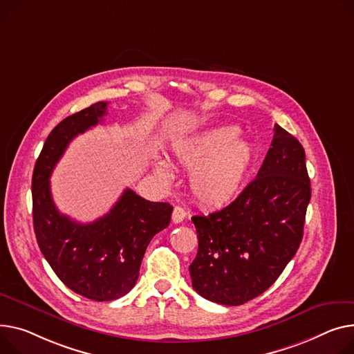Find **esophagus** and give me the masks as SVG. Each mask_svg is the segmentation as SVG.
<instances>
[{"instance_id": "obj_1", "label": "esophagus", "mask_w": 354, "mask_h": 354, "mask_svg": "<svg viewBox=\"0 0 354 354\" xmlns=\"http://www.w3.org/2000/svg\"><path fill=\"white\" fill-rule=\"evenodd\" d=\"M185 218H186V212H185L182 207L175 206L174 214H172V221H174V223H180Z\"/></svg>"}]
</instances>
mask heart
Returning <instances> with one entry per match:
<instances>
[{"label": "heart", "mask_w": 354, "mask_h": 354, "mask_svg": "<svg viewBox=\"0 0 354 354\" xmlns=\"http://www.w3.org/2000/svg\"><path fill=\"white\" fill-rule=\"evenodd\" d=\"M238 135L239 128L222 125L179 140L175 145L176 159L183 167L192 168L191 189L199 202L221 206L239 192L250 169L254 151L249 140ZM156 171L163 179L172 178L167 162L159 160Z\"/></svg>", "instance_id": "b5f03b06"}]
</instances>
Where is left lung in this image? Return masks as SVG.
Instances as JSON below:
<instances>
[{"mask_svg": "<svg viewBox=\"0 0 354 354\" xmlns=\"http://www.w3.org/2000/svg\"><path fill=\"white\" fill-rule=\"evenodd\" d=\"M310 179L299 140L277 124L256 178L226 207L192 216L198 253L189 266L194 289L226 306L268 290L296 254Z\"/></svg>", "mask_w": 354, "mask_h": 354, "instance_id": "1", "label": "left lung"}]
</instances>
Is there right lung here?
I'll return each mask as SVG.
<instances>
[{
	"instance_id": "1",
	"label": "right lung",
	"mask_w": 354,
	"mask_h": 354,
	"mask_svg": "<svg viewBox=\"0 0 354 354\" xmlns=\"http://www.w3.org/2000/svg\"><path fill=\"white\" fill-rule=\"evenodd\" d=\"M108 102L66 116L46 138L32 175V218L38 246L62 283L95 301L125 296L136 283L145 250L171 222L174 207L125 189L113 207L91 223L75 222L57 209L50 176L68 144L97 127Z\"/></svg>"
}]
</instances>
